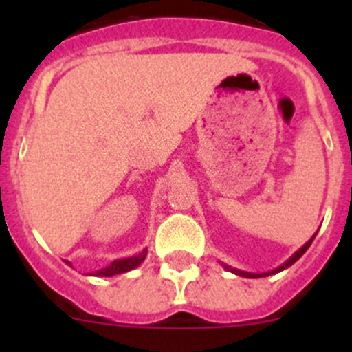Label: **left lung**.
<instances>
[{"label": "left lung", "mask_w": 352, "mask_h": 352, "mask_svg": "<svg viewBox=\"0 0 352 352\" xmlns=\"http://www.w3.org/2000/svg\"><path fill=\"white\" fill-rule=\"evenodd\" d=\"M314 239H315V236H311V240H308V242L305 243L303 247H301L300 250H298L296 254L293 255V257H289V258H287V261L285 262V264L281 265V267L274 269V271H272V272H265V274H252V272H243V271H239V269H232V267H228V265H226V269H230V271H232V272H235V274H239V276H243V278H264V276H269V274H276V272H279V271H283V269H286V267H289V265H293L294 262H296L298 258H300L301 255H303L305 252L308 250V247H310L311 242H314Z\"/></svg>", "instance_id": "8db88e82"}]
</instances>
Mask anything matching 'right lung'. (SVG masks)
<instances>
[{"label":"right lung","instance_id":"1","mask_svg":"<svg viewBox=\"0 0 352 352\" xmlns=\"http://www.w3.org/2000/svg\"><path fill=\"white\" fill-rule=\"evenodd\" d=\"M146 254H148V250H146V248H144V250L141 252L140 255H136V257L120 258V261L110 262L107 267L98 269V271H95L94 276H102V278H109V276H113V274H122V272H127V271H131V269L138 267V265H140L141 262L144 261Z\"/></svg>","mask_w":352,"mask_h":352}]
</instances>
